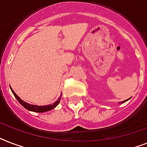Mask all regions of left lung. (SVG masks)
I'll return each instance as SVG.
<instances>
[{
  "mask_svg": "<svg viewBox=\"0 0 147 147\" xmlns=\"http://www.w3.org/2000/svg\"><path fill=\"white\" fill-rule=\"evenodd\" d=\"M129 100V99H127V100H123V101H121V103H124V102H126V101H127V100Z\"/></svg>",
  "mask_w": 147,
  "mask_h": 147,
  "instance_id": "1",
  "label": "left lung"
}]
</instances>
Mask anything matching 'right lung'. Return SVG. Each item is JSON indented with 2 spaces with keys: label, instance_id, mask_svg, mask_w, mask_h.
<instances>
[{
  "label": "right lung",
  "instance_id": "add662e5",
  "mask_svg": "<svg viewBox=\"0 0 147 147\" xmlns=\"http://www.w3.org/2000/svg\"><path fill=\"white\" fill-rule=\"evenodd\" d=\"M10 89H11V91H12L13 94L15 98H17V100L20 102V104L23 107H25L26 109H27L28 111H30L37 112V113H42V112H46V111H50V110L53 109L54 107H56V106L59 104L60 100H61V97H60V98L58 99V100H56L55 103H53V105H46V106H37V105H30V104H28V103L24 101L22 99H20L19 97L17 96V94H16V93L13 91L11 87H10Z\"/></svg>",
  "mask_w": 147,
  "mask_h": 147
}]
</instances>
